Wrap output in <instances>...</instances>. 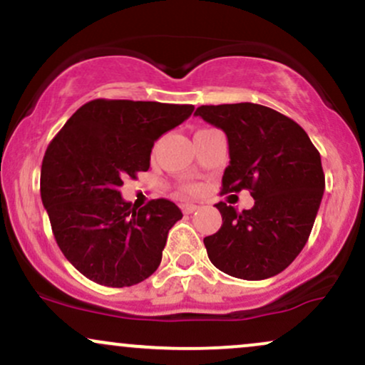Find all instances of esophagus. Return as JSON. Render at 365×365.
Wrapping results in <instances>:
<instances>
[{
    "label": "esophagus",
    "mask_w": 365,
    "mask_h": 365,
    "mask_svg": "<svg viewBox=\"0 0 365 365\" xmlns=\"http://www.w3.org/2000/svg\"><path fill=\"white\" fill-rule=\"evenodd\" d=\"M197 209H199V206H195V204H190V202L182 204V211L185 212V215H192V212L197 211Z\"/></svg>",
    "instance_id": "obj_1"
}]
</instances>
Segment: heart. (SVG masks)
Masks as SVG:
<instances>
[{"label": "heart", "instance_id": "obj_1", "mask_svg": "<svg viewBox=\"0 0 365 365\" xmlns=\"http://www.w3.org/2000/svg\"><path fill=\"white\" fill-rule=\"evenodd\" d=\"M192 190H194V188H188V192H192Z\"/></svg>", "mask_w": 365, "mask_h": 365}]
</instances>
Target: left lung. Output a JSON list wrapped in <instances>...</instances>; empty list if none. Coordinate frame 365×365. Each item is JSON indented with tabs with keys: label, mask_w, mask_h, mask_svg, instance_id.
Segmentation results:
<instances>
[{
	"label": "left lung",
	"mask_w": 365,
	"mask_h": 365,
	"mask_svg": "<svg viewBox=\"0 0 365 365\" xmlns=\"http://www.w3.org/2000/svg\"><path fill=\"white\" fill-rule=\"evenodd\" d=\"M195 115L228 139L223 194L247 188L255 200L242 212L216 204L223 225L204 238L209 259L223 273L250 282L282 273L307 244L319 211V150L299 123L261 104L200 106Z\"/></svg>",
	"instance_id": "1"
}]
</instances>
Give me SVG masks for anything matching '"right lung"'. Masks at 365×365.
Returning <instances> with one entry per match:
<instances>
[{"instance_id":"obj_1","label":"right lung","mask_w":365,"mask_h":365,"mask_svg":"<svg viewBox=\"0 0 365 365\" xmlns=\"http://www.w3.org/2000/svg\"><path fill=\"white\" fill-rule=\"evenodd\" d=\"M192 111V104L94 99L48 145L41 199L58 247L86 278L121 288L158 269L182 211L168 199L137 209L123 200L120 187L149 170L154 142Z\"/></svg>"}]
</instances>
